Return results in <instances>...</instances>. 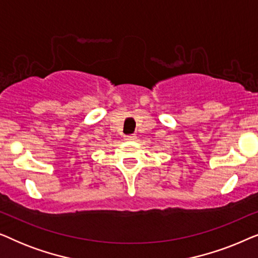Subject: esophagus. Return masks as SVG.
<instances>
[{
	"label": "esophagus",
	"mask_w": 258,
	"mask_h": 258,
	"mask_svg": "<svg viewBox=\"0 0 258 258\" xmlns=\"http://www.w3.org/2000/svg\"><path fill=\"white\" fill-rule=\"evenodd\" d=\"M123 139H124L125 141H135L136 135H135V134H132V135H124V136H123Z\"/></svg>",
	"instance_id": "1"
}]
</instances>
